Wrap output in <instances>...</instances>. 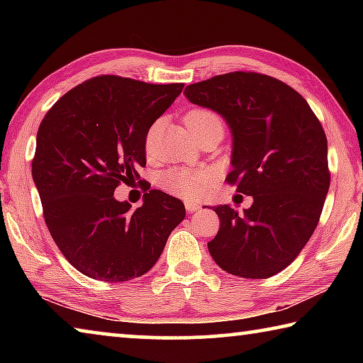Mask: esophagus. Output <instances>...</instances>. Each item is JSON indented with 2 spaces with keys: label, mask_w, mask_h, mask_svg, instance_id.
<instances>
[{
  "label": "esophagus",
  "mask_w": 363,
  "mask_h": 363,
  "mask_svg": "<svg viewBox=\"0 0 363 363\" xmlns=\"http://www.w3.org/2000/svg\"><path fill=\"white\" fill-rule=\"evenodd\" d=\"M201 208V205L200 203H196V201H190V200H187L186 201V210L189 211V213H195V211H199Z\"/></svg>",
  "instance_id": "34e87169"
}]
</instances>
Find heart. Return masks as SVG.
<instances>
[{
	"instance_id": "b5f03b06",
	"label": "heart",
	"mask_w": 363,
	"mask_h": 363,
	"mask_svg": "<svg viewBox=\"0 0 363 363\" xmlns=\"http://www.w3.org/2000/svg\"><path fill=\"white\" fill-rule=\"evenodd\" d=\"M211 123H220V118L216 115L210 112V110H192L186 115V125L189 130H194V128L211 125ZM158 131V123L152 125V128L147 133V145H149L153 138L157 136ZM214 174L210 169H184V168H173L164 171V173L160 176V186H162L167 192L179 196H186V199H192L200 194H203L205 190L210 187L213 182Z\"/></svg>"
}]
</instances>
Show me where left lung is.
Masks as SVG:
<instances>
[{"label": "left lung", "mask_w": 363, "mask_h": 363, "mask_svg": "<svg viewBox=\"0 0 363 363\" xmlns=\"http://www.w3.org/2000/svg\"><path fill=\"white\" fill-rule=\"evenodd\" d=\"M184 96L223 116L232 136L227 181L253 196L243 213L213 208L220 227L210 255L237 277H272L294 261L320 219L330 187L320 121L299 93L259 73L213 77L189 84Z\"/></svg>", "instance_id": "8db88e82"}]
</instances>
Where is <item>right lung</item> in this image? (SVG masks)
<instances>
[{"instance_id": "obj_1", "label": "right lung", "mask_w": 363, "mask_h": 363, "mask_svg": "<svg viewBox=\"0 0 363 363\" xmlns=\"http://www.w3.org/2000/svg\"><path fill=\"white\" fill-rule=\"evenodd\" d=\"M184 84L97 77L48 110L36 134L33 182L54 242L73 267L102 281H128L153 267L186 218L179 199L149 190L131 210L113 196L145 167V139Z\"/></svg>"}]
</instances>
